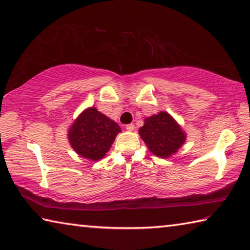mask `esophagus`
Wrapping results in <instances>:
<instances>
[{
	"mask_svg": "<svg viewBox=\"0 0 250 250\" xmlns=\"http://www.w3.org/2000/svg\"><path fill=\"white\" fill-rule=\"evenodd\" d=\"M125 129L128 131H133L134 130V125L133 124H129L125 125Z\"/></svg>",
	"mask_w": 250,
	"mask_h": 250,
	"instance_id": "34e87169",
	"label": "esophagus"
}]
</instances>
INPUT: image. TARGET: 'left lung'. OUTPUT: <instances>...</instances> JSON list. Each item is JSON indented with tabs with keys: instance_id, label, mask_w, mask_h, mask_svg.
I'll return each mask as SVG.
<instances>
[{
	"instance_id": "left-lung-1",
	"label": "left lung",
	"mask_w": 250,
	"mask_h": 250,
	"mask_svg": "<svg viewBox=\"0 0 250 250\" xmlns=\"http://www.w3.org/2000/svg\"><path fill=\"white\" fill-rule=\"evenodd\" d=\"M139 133L149 150L159 158H168L185 141V134L180 125L164 111L146 118Z\"/></svg>"
}]
</instances>
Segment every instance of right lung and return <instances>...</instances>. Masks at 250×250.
<instances>
[{"instance_id": "1", "label": "right lung", "mask_w": 250, "mask_h": 250, "mask_svg": "<svg viewBox=\"0 0 250 250\" xmlns=\"http://www.w3.org/2000/svg\"><path fill=\"white\" fill-rule=\"evenodd\" d=\"M121 131L96 108H89L80 115L70 126L68 138L73 149L83 158L97 161L104 158Z\"/></svg>"}]
</instances>
